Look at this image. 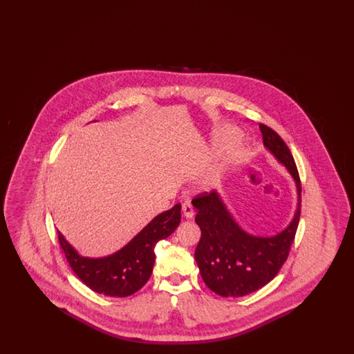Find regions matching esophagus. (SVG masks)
<instances>
[{
  "label": "esophagus",
  "instance_id": "34e87169",
  "mask_svg": "<svg viewBox=\"0 0 354 354\" xmlns=\"http://www.w3.org/2000/svg\"><path fill=\"white\" fill-rule=\"evenodd\" d=\"M182 211L185 219H191L194 216V207L189 202H185L182 204Z\"/></svg>",
  "mask_w": 354,
  "mask_h": 354
}]
</instances>
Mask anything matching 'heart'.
<instances>
[{
  "mask_svg": "<svg viewBox=\"0 0 354 354\" xmlns=\"http://www.w3.org/2000/svg\"><path fill=\"white\" fill-rule=\"evenodd\" d=\"M236 134H237V129L235 126L224 123V124H220L215 129L214 140L218 145H223V143L228 142ZM247 153H248V143H247L245 138L244 136H236L234 140L227 145L219 165L205 175L204 185L207 187H214V185H218L221 176H223L224 169L227 167H231V166L241 165L245 160Z\"/></svg>",
  "mask_w": 354,
  "mask_h": 354,
  "instance_id": "heart-1",
  "label": "heart"
}]
</instances>
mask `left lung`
I'll return each instance as SVG.
<instances>
[{
  "label": "left lung",
  "mask_w": 354,
  "mask_h": 354,
  "mask_svg": "<svg viewBox=\"0 0 354 354\" xmlns=\"http://www.w3.org/2000/svg\"><path fill=\"white\" fill-rule=\"evenodd\" d=\"M264 147L290 174L297 189V208L283 231L256 236L244 231L216 191L192 201L202 236L195 260L203 281L223 297H241L267 286L289 254L301 209V183L293 156L280 135L260 124Z\"/></svg>",
  "instance_id": "left-lung-1"
}]
</instances>
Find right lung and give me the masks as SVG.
Here are the masks:
<instances>
[{
    "label": "right lung",
    "instance_id": "1",
    "mask_svg": "<svg viewBox=\"0 0 354 354\" xmlns=\"http://www.w3.org/2000/svg\"><path fill=\"white\" fill-rule=\"evenodd\" d=\"M182 205L165 211L134 236L123 248L104 257H84L58 231V240L68 264L80 280L97 293L127 297L138 292L151 276L155 245L169 237L180 223Z\"/></svg>",
    "mask_w": 354,
    "mask_h": 354
}]
</instances>
